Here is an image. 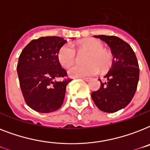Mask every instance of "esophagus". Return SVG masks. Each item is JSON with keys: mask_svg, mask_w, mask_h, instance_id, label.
<instances>
[{"mask_svg": "<svg viewBox=\"0 0 150 150\" xmlns=\"http://www.w3.org/2000/svg\"><path fill=\"white\" fill-rule=\"evenodd\" d=\"M81 79L84 80V81H86V82H89V81H90L92 79V78L89 77H81Z\"/></svg>", "mask_w": 150, "mask_h": 150, "instance_id": "1", "label": "esophagus"}]
</instances>
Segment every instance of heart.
<instances>
[{
	"label": "heart",
	"mask_w": 150,
	"mask_h": 150,
	"mask_svg": "<svg viewBox=\"0 0 150 150\" xmlns=\"http://www.w3.org/2000/svg\"><path fill=\"white\" fill-rule=\"evenodd\" d=\"M81 47L90 51L87 57V64H75L68 70V74L71 77H85L98 74L107 70L112 63V55L104 49V45L101 41L96 39H87L80 43ZM58 61L64 68H68L72 64L76 58V50L71 44H64L60 48L57 54Z\"/></svg>",
	"instance_id": "b5f03b06"
}]
</instances>
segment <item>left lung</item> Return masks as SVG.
Listing matches in <instances>:
<instances>
[{
    "label": "left lung",
    "mask_w": 150,
    "mask_h": 150,
    "mask_svg": "<svg viewBox=\"0 0 150 150\" xmlns=\"http://www.w3.org/2000/svg\"><path fill=\"white\" fill-rule=\"evenodd\" d=\"M104 41L114 57L111 68L97 91L91 96L100 110L113 113L125 107L132 100L139 79V68L135 52L130 45L114 36H94Z\"/></svg>",
    "instance_id": "obj_1"
}]
</instances>
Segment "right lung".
Returning <instances> with one entry per match:
<instances>
[{
    "label": "right lung",
    "mask_w": 150,
    "mask_h": 150,
    "mask_svg": "<svg viewBox=\"0 0 150 150\" xmlns=\"http://www.w3.org/2000/svg\"><path fill=\"white\" fill-rule=\"evenodd\" d=\"M66 43L59 36L33 40L20 54L17 72L22 96L30 108L50 113L63 103L66 86L72 79L58 61L60 48ZM62 78L60 81L56 79Z\"/></svg>",
    "instance_id": "add662e5"
}]
</instances>
